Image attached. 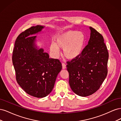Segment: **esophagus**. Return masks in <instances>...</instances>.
I'll return each instance as SVG.
<instances>
[{
  "label": "esophagus",
  "instance_id": "esophagus-1",
  "mask_svg": "<svg viewBox=\"0 0 121 121\" xmlns=\"http://www.w3.org/2000/svg\"><path fill=\"white\" fill-rule=\"evenodd\" d=\"M62 68H63V69H66V65H65V64L64 63L62 64Z\"/></svg>",
  "mask_w": 121,
  "mask_h": 121
}]
</instances>
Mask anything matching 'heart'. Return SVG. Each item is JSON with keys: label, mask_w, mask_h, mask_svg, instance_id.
I'll return each mask as SVG.
<instances>
[{"label": "heart", "mask_w": 121, "mask_h": 121, "mask_svg": "<svg viewBox=\"0 0 121 121\" xmlns=\"http://www.w3.org/2000/svg\"><path fill=\"white\" fill-rule=\"evenodd\" d=\"M85 43V36L82 32L69 30L57 35L56 43L51 44L50 50L54 56H57L59 48L64 49V56L72 60L82 54Z\"/></svg>", "instance_id": "obj_1"}]
</instances>
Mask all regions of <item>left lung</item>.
<instances>
[{"label":"left lung","instance_id":"1","mask_svg":"<svg viewBox=\"0 0 121 121\" xmlns=\"http://www.w3.org/2000/svg\"><path fill=\"white\" fill-rule=\"evenodd\" d=\"M90 37L82 54L68 62L69 84L79 96L85 97L99 88L108 74V52L102 36L90 27Z\"/></svg>","mask_w":121,"mask_h":121}]
</instances>
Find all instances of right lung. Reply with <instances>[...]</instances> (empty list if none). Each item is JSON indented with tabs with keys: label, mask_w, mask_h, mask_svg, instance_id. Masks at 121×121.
Returning <instances> with one entry per match:
<instances>
[{
	"label": "right lung",
	"mask_w": 121,
	"mask_h": 121,
	"mask_svg": "<svg viewBox=\"0 0 121 121\" xmlns=\"http://www.w3.org/2000/svg\"><path fill=\"white\" fill-rule=\"evenodd\" d=\"M45 26L37 25L20 34L13 53V64L17 83L26 92L37 98L44 97L52 92L62 69L57 59L49 58L48 53L36 44L37 36Z\"/></svg>",
	"instance_id": "right-lung-1"
}]
</instances>
